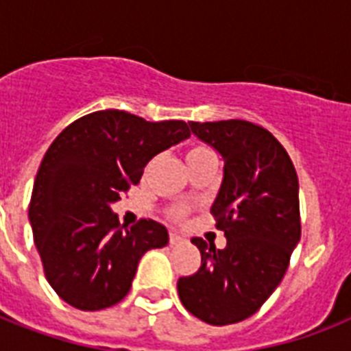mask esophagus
I'll return each instance as SVG.
<instances>
[{"instance_id": "obj_1", "label": "esophagus", "mask_w": 351, "mask_h": 351, "mask_svg": "<svg viewBox=\"0 0 351 351\" xmlns=\"http://www.w3.org/2000/svg\"><path fill=\"white\" fill-rule=\"evenodd\" d=\"M182 240H184V239H182L180 234L176 233V231H171V233H169V244H171V245H176V244H180Z\"/></svg>"}]
</instances>
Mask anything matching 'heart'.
<instances>
[{"instance_id":"1","label":"heart","mask_w":351,"mask_h":351,"mask_svg":"<svg viewBox=\"0 0 351 351\" xmlns=\"http://www.w3.org/2000/svg\"><path fill=\"white\" fill-rule=\"evenodd\" d=\"M211 151H209L208 147H204V145H193V147L187 149L186 153V162H189V160L193 158H198V156H204V154H209ZM187 211V208H184V206H178V208L173 209V217H176V219H180V217H184Z\"/></svg>"}]
</instances>
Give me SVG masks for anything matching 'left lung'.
Listing matches in <instances>:
<instances>
[{
	"label": "left lung",
	"instance_id": "1",
	"mask_svg": "<svg viewBox=\"0 0 351 351\" xmlns=\"http://www.w3.org/2000/svg\"><path fill=\"white\" fill-rule=\"evenodd\" d=\"M191 132L224 160L211 206L224 250L202 239V266L178 278V297L200 321L226 326L251 317L277 289L300 240L299 178L277 138L245 120L189 121Z\"/></svg>",
	"mask_w": 351,
	"mask_h": 351
}]
</instances>
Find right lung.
<instances>
[{"label": "right lung", "mask_w": 351, "mask_h": 351, "mask_svg": "<svg viewBox=\"0 0 351 351\" xmlns=\"http://www.w3.org/2000/svg\"><path fill=\"white\" fill-rule=\"evenodd\" d=\"M189 134L182 120L147 121L106 109L73 121L51 143L29 220L47 280L67 304L84 311L118 304L143 253L169 242L154 220L125 230L111 204L136 186L149 160Z\"/></svg>", "instance_id": "add662e5"}]
</instances>
